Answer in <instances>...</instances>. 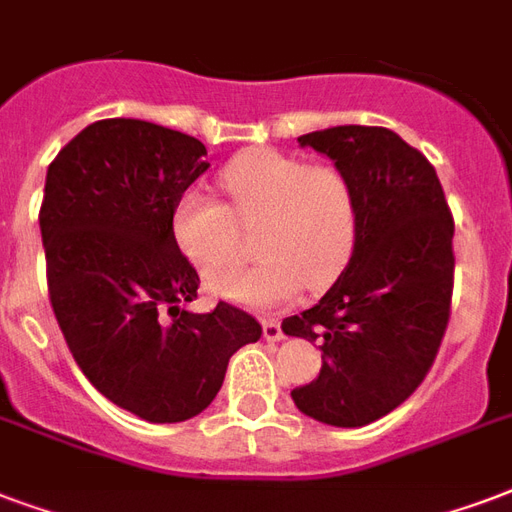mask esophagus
Listing matches in <instances>:
<instances>
[{
  "label": "esophagus",
  "mask_w": 512,
  "mask_h": 512,
  "mask_svg": "<svg viewBox=\"0 0 512 512\" xmlns=\"http://www.w3.org/2000/svg\"><path fill=\"white\" fill-rule=\"evenodd\" d=\"M264 340H270V343H278L283 340V326H280L278 318H264Z\"/></svg>",
  "instance_id": "esophagus-1"
}]
</instances>
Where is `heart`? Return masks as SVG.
I'll return each mask as SVG.
<instances>
[{"instance_id": "heart-1", "label": "heart", "mask_w": 512, "mask_h": 512, "mask_svg": "<svg viewBox=\"0 0 512 512\" xmlns=\"http://www.w3.org/2000/svg\"><path fill=\"white\" fill-rule=\"evenodd\" d=\"M221 188L232 207L186 191L172 213V232L202 278L224 280L245 259L240 226L261 224V261L226 280V299L275 310L291 305L305 286L318 291L340 278L356 242V197L343 169L259 148L221 169Z\"/></svg>"}]
</instances>
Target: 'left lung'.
Segmentation results:
<instances>
[{"instance_id": "obj_1", "label": "left lung", "mask_w": 512, "mask_h": 512, "mask_svg": "<svg viewBox=\"0 0 512 512\" xmlns=\"http://www.w3.org/2000/svg\"><path fill=\"white\" fill-rule=\"evenodd\" d=\"M351 180L356 242L321 302L283 332L321 348V372L291 391L305 416L367 426L405 402L432 370L451 318L453 215L434 167L383 126L299 137Z\"/></svg>"}]
</instances>
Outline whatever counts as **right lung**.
Here are the masks:
<instances>
[{
	"label": "right lung",
	"mask_w": 512,
	"mask_h": 512,
	"mask_svg": "<svg viewBox=\"0 0 512 512\" xmlns=\"http://www.w3.org/2000/svg\"><path fill=\"white\" fill-rule=\"evenodd\" d=\"M205 156L197 137L105 118L72 137L45 178L40 232L61 334L91 386L151 424L199 416L232 353L261 337L229 302L186 310L199 275L172 213L210 167Z\"/></svg>",
	"instance_id": "right-lung-1"
}]
</instances>
